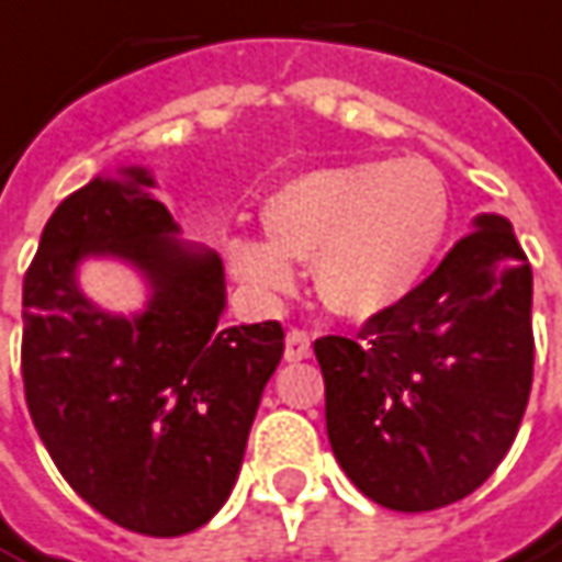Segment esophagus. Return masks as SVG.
Segmentation results:
<instances>
[{"label":"esophagus","mask_w":562,"mask_h":562,"mask_svg":"<svg viewBox=\"0 0 562 562\" xmlns=\"http://www.w3.org/2000/svg\"><path fill=\"white\" fill-rule=\"evenodd\" d=\"M311 357V335L301 329H292L285 335V360H307Z\"/></svg>","instance_id":"1"}]
</instances>
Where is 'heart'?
<instances>
[{
	"instance_id": "heart-1",
	"label": "heart",
	"mask_w": 562,
	"mask_h": 562,
	"mask_svg": "<svg viewBox=\"0 0 562 562\" xmlns=\"http://www.w3.org/2000/svg\"><path fill=\"white\" fill-rule=\"evenodd\" d=\"M449 193L422 159H362L304 171L265 205L267 239H231L236 280L289 295L311 265L316 292L347 316H372L409 295L449 231Z\"/></svg>"
}]
</instances>
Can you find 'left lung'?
I'll list each match as a JSON object with an SVG mask.
<instances>
[{
    "instance_id": "left-lung-1",
    "label": "left lung",
    "mask_w": 562,
    "mask_h": 562,
    "mask_svg": "<svg viewBox=\"0 0 562 562\" xmlns=\"http://www.w3.org/2000/svg\"><path fill=\"white\" fill-rule=\"evenodd\" d=\"M313 353L331 452L366 498L422 514L480 490L532 391V267L510 221L473 217L422 285Z\"/></svg>"
}]
</instances>
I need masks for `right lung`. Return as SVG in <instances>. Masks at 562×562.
<instances>
[{"instance_id": "1", "label": "right lung", "mask_w": 562, "mask_h": 562, "mask_svg": "<svg viewBox=\"0 0 562 562\" xmlns=\"http://www.w3.org/2000/svg\"><path fill=\"white\" fill-rule=\"evenodd\" d=\"M120 175L70 193L42 231L24 277L21 375L72 490L122 529L175 538L227 502L285 331L277 319L221 323V258L178 239L150 171ZM91 254L148 280L144 312L106 314L81 295L75 270Z\"/></svg>"}]
</instances>
